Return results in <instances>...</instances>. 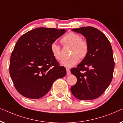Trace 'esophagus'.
Here are the masks:
<instances>
[{"label":"esophagus","instance_id":"1","mask_svg":"<svg viewBox=\"0 0 123 123\" xmlns=\"http://www.w3.org/2000/svg\"><path fill=\"white\" fill-rule=\"evenodd\" d=\"M66 73H67V75H70L71 74V71H70V70L68 68H66Z\"/></svg>","mask_w":123,"mask_h":123}]
</instances>
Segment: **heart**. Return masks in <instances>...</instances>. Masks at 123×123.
<instances>
[{"mask_svg":"<svg viewBox=\"0 0 123 123\" xmlns=\"http://www.w3.org/2000/svg\"><path fill=\"white\" fill-rule=\"evenodd\" d=\"M63 45L71 46L70 55L71 56L68 59L63 60L61 64L65 67H72L79 61V58L84 59L87 56L89 52V46L87 41L81 38L79 34L74 32H69L65 34L61 39ZM52 55L57 61L63 59L61 55V47L55 42L52 43L50 46Z\"/></svg>","mask_w":123,"mask_h":123,"instance_id":"1","label":"heart"}]
</instances>
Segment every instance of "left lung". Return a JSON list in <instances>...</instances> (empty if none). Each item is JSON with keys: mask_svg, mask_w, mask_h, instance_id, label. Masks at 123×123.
Returning <instances> with one entry per match:
<instances>
[{"mask_svg": "<svg viewBox=\"0 0 123 123\" xmlns=\"http://www.w3.org/2000/svg\"><path fill=\"white\" fill-rule=\"evenodd\" d=\"M82 34L89 46L87 56L71 70L77 78L71 86L73 95L81 100H93L100 96L109 86L115 66L113 49L106 36L92 27L72 29Z\"/></svg>", "mask_w": 123, "mask_h": 123, "instance_id": "1", "label": "left lung"}]
</instances>
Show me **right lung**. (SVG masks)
Listing matches in <instances>:
<instances>
[{"instance_id":"obj_1","label":"right lung","mask_w":123,"mask_h":123,"mask_svg":"<svg viewBox=\"0 0 123 123\" xmlns=\"http://www.w3.org/2000/svg\"><path fill=\"white\" fill-rule=\"evenodd\" d=\"M65 29L41 27L25 33L15 44L10 58L9 73L14 87L25 98L44 96L57 79L66 75L52 55L50 46Z\"/></svg>"}]
</instances>
